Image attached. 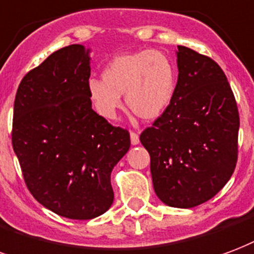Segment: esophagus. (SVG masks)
Here are the masks:
<instances>
[{"label":"esophagus","mask_w":254,"mask_h":254,"mask_svg":"<svg viewBox=\"0 0 254 254\" xmlns=\"http://www.w3.org/2000/svg\"><path fill=\"white\" fill-rule=\"evenodd\" d=\"M130 142H132V145H137L140 142V137L136 132H130Z\"/></svg>","instance_id":"34e87169"}]
</instances>
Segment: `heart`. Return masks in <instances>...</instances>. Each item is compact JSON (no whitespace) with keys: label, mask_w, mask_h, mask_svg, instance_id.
I'll use <instances>...</instances> for the list:
<instances>
[{"label":"heart","mask_w":254,"mask_h":254,"mask_svg":"<svg viewBox=\"0 0 254 254\" xmlns=\"http://www.w3.org/2000/svg\"><path fill=\"white\" fill-rule=\"evenodd\" d=\"M94 110L105 120H116L125 94L127 106L145 121L161 117L174 101L176 68L164 52L142 50L114 56L102 71V80L87 82Z\"/></svg>","instance_id":"1"}]
</instances>
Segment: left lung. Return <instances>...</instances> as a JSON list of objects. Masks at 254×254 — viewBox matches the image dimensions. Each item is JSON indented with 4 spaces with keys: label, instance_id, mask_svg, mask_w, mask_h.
I'll return each mask as SVG.
<instances>
[{
    "label": "left lung",
    "instance_id": "obj_1",
    "mask_svg": "<svg viewBox=\"0 0 254 254\" xmlns=\"http://www.w3.org/2000/svg\"><path fill=\"white\" fill-rule=\"evenodd\" d=\"M176 58L174 101L140 141L151 156L157 198L171 207L191 208L232 178L240 116L226 75L213 59L183 46Z\"/></svg>",
    "mask_w": 254,
    "mask_h": 254
}]
</instances>
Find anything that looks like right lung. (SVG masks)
<instances>
[{
    "label": "right lung",
    "mask_w": 254,
    "mask_h": 254,
    "mask_svg": "<svg viewBox=\"0 0 254 254\" xmlns=\"http://www.w3.org/2000/svg\"><path fill=\"white\" fill-rule=\"evenodd\" d=\"M90 60L82 44L55 51L22 78L13 110V151L28 190L69 219L108 211L114 199L110 174L130 148L127 130L91 108Z\"/></svg>",
    "instance_id": "1"
}]
</instances>
